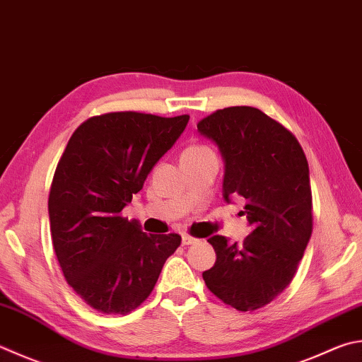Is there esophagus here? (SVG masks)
I'll list each match as a JSON object with an SVG mask.
<instances>
[{"instance_id":"34e87169","label":"esophagus","mask_w":362,"mask_h":362,"mask_svg":"<svg viewBox=\"0 0 362 362\" xmlns=\"http://www.w3.org/2000/svg\"><path fill=\"white\" fill-rule=\"evenodd\" d=\"M199 243V240L194 236H189V235H182V245H190V244H195Z\"/></svg>"}]
</instances>
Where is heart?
I'll use <instances>...</instances> for the list:
<instances>
[{
  "label": "heart",
  "instance_id": "b5f03b06",
  "mask_svg": "<svg viewBox=\"0 0 362 362\" xmlns=\"http://www.w3.org/2000/svg\"><path fill=\"white\" fill-rule=\"evenodd\" d=\"M208 151H213L209 146L206 145H192L184 149L182 156H197V154H203V153H208Z\"/></svg>",
  "mask_w": 362,
  "mask_h": 362
}]
</instances>
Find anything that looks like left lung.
Wrapping results in <instances>:
<instances>
[{"instance_id": "8db88e82", "label": "left lung", "mask_w": 362, "mask_h": 362, "mask_svg": "<svg viewBox=\"0 0 362 362\" xmlns=\"http://www.w3.org/2000/svg\"><path fill=\"white\" fill-rule=\"evenodd\" d=\"M225 160L223 199H245L252 227L243 243L216 235L211 293L236 310L264 308L291 284L312 235L309 163L287 127L255 107H227L199 121Z\"/></svg>"}]
</instances>
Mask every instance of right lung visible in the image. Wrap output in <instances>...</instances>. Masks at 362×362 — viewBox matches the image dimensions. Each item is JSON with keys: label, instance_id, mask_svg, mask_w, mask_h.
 <instances>
[{"label": "right lung", "instance_id": "right-lung-1", "mask_svg": "<svg viewBox=\"0 0 362 362\" xmlns=\"http://www.w3.org/2000/svg\"><path fill=\"white\" fill-rule=\"evenodd\" d=\"M187 121L112 112L88 118L67 141L49 195L52 243L67 284L98 312L137 309L180 247V235L145 233L121 211Z\"/></svg>", "mask_w": 362, "mask_h": 362}]
</instances>
